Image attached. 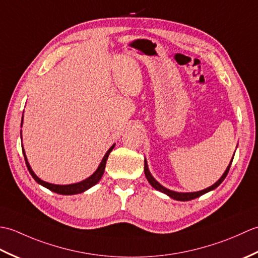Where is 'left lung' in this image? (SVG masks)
I'll return each instance as SVG.
<instances>
[{
  "mask_svg": "<svg viewBox=\"0 0 258 258\" xmlns=\"http://www.w3.org/2000/svg\"><path fill=\"white\" fill-rule=\"evenodd\" d=\"M236 147H237V146H236ZM234 154H235V153H234ZM233 158H234V156L232 157L231 163L228 164L226 171L224 172V174L222 175L221 178L218 179L216 183H214L212 186H210V187H207V188H205V189H202V190H199V191H190V193H180V191H175V190H171V189H168V188H166V187H164L163 185H161L154 177L152 176V174H151L150 169H149V166H147V161H146V160H144V172H145V176H146L147 180H149V183H150L155 189L162 191V193H164V194H166L167 196H169V197H171V199H173V200H175V201L186 202V201H190V200L197 199V197L204 195V194L208 193V191L215 189V188L217 187V186H220L221 183H222L223 180L225 179V177L227 176L228 171H229V167H231V164H232V162H233Z\"/></svg>",
  "mask_w": 258,
  "mask_h": 258,
  "instance_id": "8db88e82",
  "label": "left lung"
}]
</instances>
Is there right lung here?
Returning <instances> with one entry per match:
<instances>
[{
  "instance_id": "1",
  "label": "right lung",
  "mask_w": 258,
  "mask_h": 258,
  "mask_svg": "<svg viewBox=\"0 0 258 258\" xmlns=\"http://www.w3.org/2000/svg\"><path fill=\"white\" fill-rule=\"evenodd\" d=\"M22 124H23V116H22ZM21 138H22V131H21ZM114 146H115V144H113L111 147H109L108 151L105 153V155H104V157L102 158V162L100 163V165H98V167L96 168V171L93 173L90 177H87V178H85L83 180H81V182H79V183L69 184V185L51 184V183L44 182V180H42L40 177H37L36 174L33 172L32 167L30 166L29 161H27L23 146H22V151H23V155H24V158H25V163H26L27 169H29V172L32 175V177L35 179V182H37L38 184L42 185V186H44V187L48 188L50 190L54 191V193H57V194H61V195H74V194L83 193V191L91 188L92 186H94L95 184H97L98 182H100V179L102 178L103 174H104V169H105V165H106V161H107V158H108V155H109V153L113 151Z\"/></svg>"
}]
</instances>
